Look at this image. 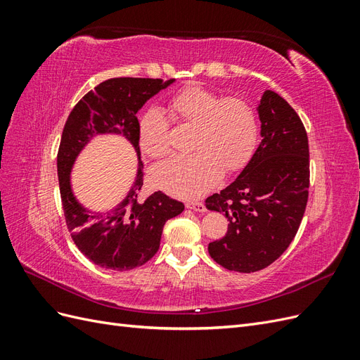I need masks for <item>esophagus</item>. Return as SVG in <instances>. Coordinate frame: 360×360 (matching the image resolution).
Returning a JSON list of instances; mask_svg holds the SVG:
<instances>
[{"mask_svg":"<svg viewBox=\"0 0 360 360\" xmlns=\"http://www.w3.org/2000/svg\"><path fill=\"white\" fill-rule=\"evenodd\" d=\"M186 207H188V209L193 210V212H200V213L205 212V205H204V202H198V201H189V202H186Z\"/></svg>","mask_w":360,"mask_h":360,"instance_id":"esophagus-1","label":"esophagus"}]
</instances>
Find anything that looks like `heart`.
<instances>
[{"label":"heart","mask_w":360,"mask_h":360,"mask_svg":"<svg viewBox=\"0 0 360 360\" xmlns=\"http://www.w3.org/2000/svg\"><path fill=\"white\" fill-rule=\"evenodd\" d=\"M171 112L195 126L191 155L168 158L151 169L156 188L174 197L197 198L221 180L224 169H242L254 155L258 122L252 105L237 97H222L201 85H189L171 99ZM169 123L160 110L151 108L139 120L138 141L153 158L168 151Z\"/></svg>","instance_id":"b5f03b06"}]
</instances>
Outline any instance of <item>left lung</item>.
<instances>
[{"mask_svg":"<svg viewBox=\"0 0 360 360\" xmlns=\"http://www.w3.org/2000/svg\"><path fill=\"white\" fill-rule=\"evenodd\" d=\"M261 143L238 177L205 200L228 217V231L209 243L222 267L250 274L266 269L292 242L308 202L309 146L302 120L285 99L266 90L257 106Z\"/></svg>","mask_w":360,"mask_h":360,"instance_id":"8db88e82","label":"left lung"}]
</instances>
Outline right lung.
Returning a JSON list of instances; mask_svg holds the SVG:
<instances>
[{
    "label": "right lung",
    "mask_w": 360,
    "mask_h": 360,
    "mask_svg": "<svg viewBox=\"0 0 360 360\" xmlns=\"http://www.w3.org/2000/svg\"><path fill=\"white\" fill-rule=\"evenodd\" d=\"M176 79L112 78L86 93L75 105L63 129L57 171L64 217L75 245L94 264L126 271L146 264L160 245L163 225L184 210L180 201L158 191L141 200L143 162L138 141V111ZM99 134H120L139 158L136 181L127 197L108 212H91L75 200L70 174L86 144Z\"/></svg>",
    "instance_id": "obj_1"
}]
</instances>
